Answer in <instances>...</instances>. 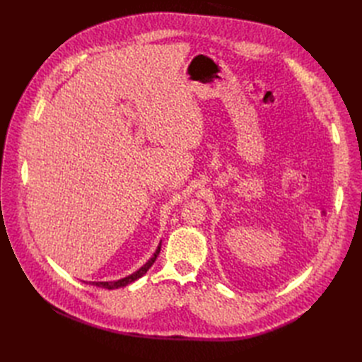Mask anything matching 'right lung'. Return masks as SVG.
Here are the masks:
<instances>
[{
    "instance_id": "obj_1",
    "label": "right lung",
    "mask_w": 362,
    "mask_h": 362,
    "mask_svg": "<svg viewBox=\"0 0 362 362\" xmlns=\"http://www.w3.org/2000/svg\"><path fill=\"white\" fill-rule=\"evenodd\" d=\"M160 251H161V242L158 243V246H157V250H156V252H154V255H152L144 265L142 267L139 269V270H136L135 273H132V274H129V276H126V277H123V279H120V280H112V281H89V284H93V286H98V288H104V289H108V291H111V289H119V288H124V286H127V284H130V283H133L135 280H138V279H141L151 267H152V264L156 262V259H157V257H158V254H160Z\"/></svg>"
}]
</instances>
